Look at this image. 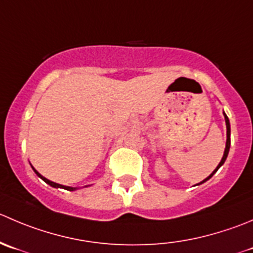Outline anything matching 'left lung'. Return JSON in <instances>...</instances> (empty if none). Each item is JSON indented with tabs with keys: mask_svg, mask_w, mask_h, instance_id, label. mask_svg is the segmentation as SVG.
<instances>
[{
	"mask_svg": "<svg viewBox=\"0 0 253 253\" xmlns=\"http://www.w3.org/2000/svg\"><path fill=\"white\" fill-rule=\"evenodd\" d=\"M224 116H225V122H226V129H227V139H226V147H225V152H224V156H222V159H221V162H220L219 163V166L216 167V169H215L214 171H212L211 174H210L209 176H208L207 179H204V180L202 181V183H204V181H207L208 179H210L211 178L212 175H214L215 173H216L217 171V169L220 168V167L222 166V164L225 163V161H226V158H227V154H229V149H230V143H231V141H230V122H229V119H227V116H226V114H225L224 112ZM202 183H199V184H202ZM199 184H198V185H199Z\"/></svg>",
	"mask_w": 253,
	"mask_h": 253,
	"instance_id": "left-lung-1",
	"label": "left lung"
}]
</instances>
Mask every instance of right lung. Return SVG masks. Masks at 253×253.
<instances>
[{"instance_id":"1","label":"right lung","mask_w":253,"mask_h":253,"mask_svg":"<svg viewBox=\"0 0 253 253\" xmlns=\"http://www.w3.org/2000/svg\"><path fill=\"white\" fill-rule=\"evenodd\" d=\"M32 168H33V167H32ZM33 170L36 171V174H37V175L39 176V178H42V179H43L44 181H45V183H48L49 185L54 186V188H63V189H67V190H75V188H70V186H64V185H60V184H56V183H54V181H50V180H48V179H46V178H44L43 175H41V174H39L38 171H37L36 169H34V168H33Z\"/></svg>"}]
</instances>
